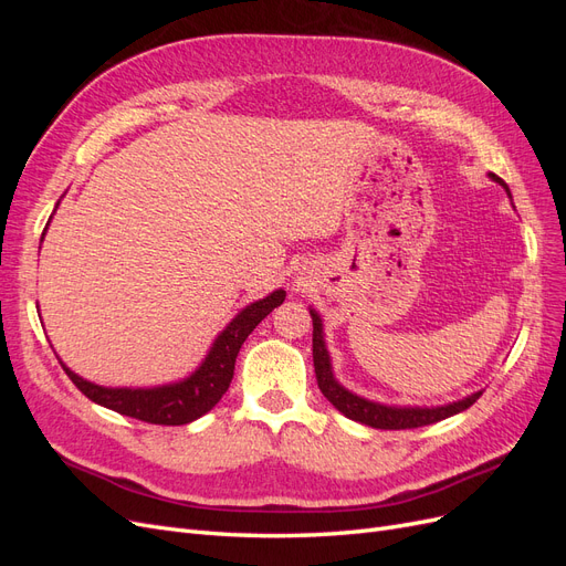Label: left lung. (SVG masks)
Here are the masks:
<instances>
[{
	"label": "left lung",
	"instance_id": "8db88e82",
	"mask_svg": "<svg viewBox=\"0 0 566 566\" xmlns=\"http://www.w3.org/2000/svg\"><path fill=\"white\" fill-rule=\"evenodd\" d=\"M489 177L495 184H501L505 188V193L510 196V188L501 177H495V175H489ZM310 314H312V323H314V368H316L318 389L323 391V397L328 399L339 410V413L349 420L375 427V430H413V427L447 420V418L460 413V410L470 408L479 397H482V391H474L465 399H458V401L443 403V406H389V403L358 397V394L349 391L347 387H342L335 380L331 354H328V347H325L323 321L316 310H310Z\"/></svg>",
	"mask_w": 566,
	"mask_h": 566
}]
</instances>
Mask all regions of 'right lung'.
<instances>
[{
  "label": "right lung",
  "mask_w": 566,
  "mask_h": 566,
  "mask_svg": "<svg viewBox=\"0 0 566 566\" xmlns=\"http://www.w3.org/2000/svg\"><path fill=\"white\" fill-rule=\"evenodd\" d=\"M49 221H46V229H49ZM44 233H42V241H44ZM283 300H285V290H273V293H269L264 300H256L248 304L245 310L238 312L227 323V328L214 337L212 347L202 358V364L191 375H186V378L177 382L158 385V387H104V385H94L90 380L80 378V375L67 368L63 361L61 366L84 397L92 399L98 406L115 410L119 416L144 420L150 424L193 422L200 416L208 413V410H212L217 401L224 397L233 380L235 356L241 352L243 342L256 325L276 310V306L283 304Z\"/></svg>",
  "instance_id": "obj_1"
}]
</instances>
